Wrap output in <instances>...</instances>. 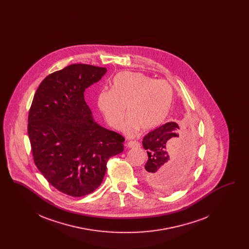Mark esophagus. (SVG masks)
Returning <instances> with one entry per match:
<instances>
[{
  "instance_id": "34e87169",
  "label": "esophagus",
  "mask_w": 249,
  "mask_h": 249,
  "mask_svg": "<svg viewBox=\"0 0 249 249\" xmlns=\"http://www.w3.org/2000/svg\"><path fill=\"white\" fill-rule=\"evenodd\" d=\"M128 146L129 147H139L140 146V142H137V141H130L128 142Z\"/></svg>"
}]
</instances>
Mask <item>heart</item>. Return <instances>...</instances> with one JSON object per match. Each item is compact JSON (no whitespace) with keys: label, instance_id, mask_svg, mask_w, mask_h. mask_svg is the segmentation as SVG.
Masks as SVG:
<instances>
[{"label":"heart","instance_id":"heart-1","mask_svg":"<svg viewBox=\"0 0 249 249\" xmlns=\"http://www.w3.org/2000/svg\"><path fill=\"white\" fill-rule=\"evenodd\" d=\"M173 103V89L164 80H155L132 71L119 72L112 80L111 90H102L98 107L107 123L119 129L126 115L123 131L133 136L140 128L148 130L160 125Z\"/></svg>","mask_w":249,"mask_h":249}]
</instances>
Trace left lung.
I'll return each mask as SVG.
<instances>
[{
	"mask_svg": "<svg viewBox=\"0 0 249 249\" xmlns=\"http://www.w3.org/2000/svg\"><path fill=\"white\" fill-rule=\"evenodd\" d=\"M142 146L148 157L143 178L153 189L173 191L188 180L196 148L192 131L168 122L148 132L142 138Z\"/></svg>",
	"mask_w": 249,
	"mask_h": 249,
	"instance_id": "1",
	"label": "left lung"
}]
</instances>
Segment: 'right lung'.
I'll return each mask as SVG.
<instances>
[{
	"label": "right lung",
	"instance_id": "right-lung-1",
	"mask_svg": "<svg viewBox=\"0 0 249 249\" xmlns=\"http://www.w3.org/2000/svg\"><path fill=\"white\" fill-rule=\"evenodd\" d=\"M107 71L76 63L49 74L29 112L36 167L54 188L72 197L93 192L105 178L107 160L124 150V137L95 122L84 97Z\"/></svg>",
	"mask_w": 249,
	"mask_h": 249
}]
</instances>
